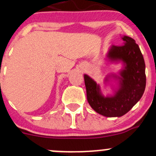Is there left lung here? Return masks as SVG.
<instances>
[{"instance_id": "left-lung-1", "label": "left lung", "mask_w": 156, "mask_h": 156, "mask_svg": "<svg viewBox=\"0 0 156 156\" xmlns=\"http://www.w3.org/2000/svg\"><path fill=\"white\" fill-rule=\"evenodd\" d=\"M121 38L123 45H112L106 55L109 62L123 65L118 74L111 73L105 78V84L110 85L113 94L105 96L99 85L84 74L88 102L95 112L108 118L127 113L140 101L146 88V65L140 48L130 37Z\"/></svg>"}]
</instances>
